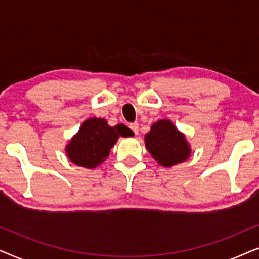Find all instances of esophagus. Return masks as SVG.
Returning a JSON list of instances; mask_svg holds the SVG:
<instances>
[{
	"mask_svg": "<svg viewBox=\"0 0 259 259\" xmlns=\"http://www.w3.org/2000/svg\"><path fill=\"white\" fill-rule=\"evenodd\" d=\"M130 128L133 131V133H134V134H138V133H139V125H138L137 122L130 123Z\"/></svg>",
	"mask_w": 259,
	"mask_h": 259,
	"instance_id": "1",
	"label": "esophagus"
}]
</instances>
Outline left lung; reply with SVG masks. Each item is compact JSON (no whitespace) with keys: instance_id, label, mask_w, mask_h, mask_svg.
<instances>
[{"instance_id":"8db88e82","label":"left lung","mask_w":259,"mask_h":259,"mask_svg":"<svg viewBox=\"0 0 259 259\" xmlns=\"http://www.w3.org/2000/svg\"><path fill=\"white\" fill-rule=\"evenodd\" d=\"M145 145L158 164L171 167L185 161L191 154V148L185 136L177 130L167 119L159 120L145 136Z\"/></svg>"}]
</instances>
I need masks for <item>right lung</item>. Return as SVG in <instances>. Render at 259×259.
I'll use <instances>...</instances> for the list:
<instances>
[{
    "label": "right lung",
    "mask_w": 259,
    "mask_h": 259,
    "mask_svg": "<svg viewBox=\"0 0 259 259\" xmlns=\"http://www.w3.org/2000/svg\"><path fill=\"white\" fill-rule=\"evenodd\" d=\"M132 136V131L122 123L111 127L105 119L90 118L66 146L67 157L77 166L95 168L106 160L119 137Z\"/></svg>",
    "instance_id": "add662e5"
}]
</instances>
